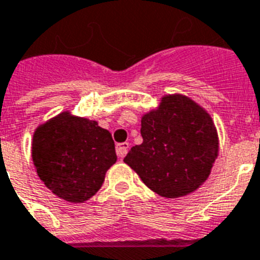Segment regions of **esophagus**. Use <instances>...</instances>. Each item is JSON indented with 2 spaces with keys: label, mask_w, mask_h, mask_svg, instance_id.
<instances>
[{
  "label": "esophagus",
  "mask_w": 260,
  "mask_h": 260,
  "mask_svg": "<svg viewBox=\"0 0 260 260\" xmlns=\"http://www.w3.org/2000/svg\"><path fill=\"white\" fill-rule=\"evenodd\" d=\"M128 150V143H118L115 146V151H117V155L119 157H125L126 154H127Z\"/></svg>",
  "instance_id": "obj_1"
}]
</instances>
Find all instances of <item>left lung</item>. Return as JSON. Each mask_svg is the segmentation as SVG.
Instances as JSON below:
<instances>
[{"mask_svg":"<svg viewBox=\"0 0 260 260\" xmlns=\"http://www.w3.org/2000/svg\"><path fill=\"white\" fill-rule=\"evenodd\" d=\"M142 145L123 159L152 192L179 199L199 189L218 156L219 142L212 117L181 93L164 94L157 108L141 118Z\"/></svg>","mask_w":260,"mask_h":260,"instance_id":"left-lung-1","label":"left lung"}]
</instances>
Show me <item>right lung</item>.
<instances>
[{"mask_svg":"<svg viewBox=\"0 0 260 260\" xmlns=\"http://www.w3.org/2000/svg\"><path fill=\"white\" fill-rule=\"evenodd\" d=\"M31 157L44 185L68 203H85L99 192L117 161L112 134L99 122L64 110L35 128Z\"/></svg>","mask_w":260,"mask_h":260,"instance_id":"obj_1","label":"right lung"}]
</instances>
